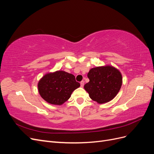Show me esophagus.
<instances>
[{
	"mask_svg": "<svg viewBox=\"0 0 154 154\" xmlns=\"http://www.w3.org/2000/svg\"><path fill=\"white\" fill-rule=\"evenodd\" d=\"M80 85H81V87H83V86H84V82H83V81H82V82H80Z\"/></svg>",
	"mask_w": 154,
	"mask_h": 154,
	"instance_id": "esophagus-1",
	"label": "esophagus"
}]
</instances>
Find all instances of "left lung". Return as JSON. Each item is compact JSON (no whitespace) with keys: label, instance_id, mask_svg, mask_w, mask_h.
Instances as JSON below:
<instances>
[{"label":"left lung","instance_id":"obj_1","mask_svg":"<svg viewBox=\"0 0 154 154\" xmlns=\"http://www.w3.org/2000/svg\"><path fill=\"white\" fill-rule=\"evenodd\" d=\"M87 77L90 81L84 85L85 90L91 98L99 104L113 100L123 83L122 73L117 68L109 65L92 68Z\"/></svg>","mask_w":154,"mask_h":154}]
</instances>
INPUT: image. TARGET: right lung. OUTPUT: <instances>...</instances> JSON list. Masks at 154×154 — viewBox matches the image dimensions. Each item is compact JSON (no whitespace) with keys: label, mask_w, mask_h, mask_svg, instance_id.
I'll return each mask as SVG.
<instances>
[{"label":"right lung","mask_w":154,"mask_h":154,"mask_svg":"<svg viewBox=\"0 0 154 154\" xmlns=\"http://www.w3.org/2000/svg\"><path fill=\"white\" fill-rule=\"evenodd\" d=\"M80 86L73 74L57 71L45 74L40 79L38 83V90L40 96L48 103L61 105Z\"/></svg>","instance_id":"right-lung-1"}]
</instances>
